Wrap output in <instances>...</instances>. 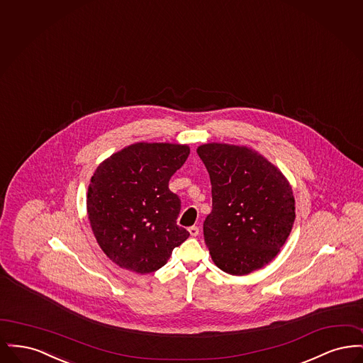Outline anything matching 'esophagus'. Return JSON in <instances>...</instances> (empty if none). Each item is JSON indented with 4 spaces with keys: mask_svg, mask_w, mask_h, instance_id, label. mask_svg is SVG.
I'll list each match as a JSON object with an SVG mask.
<instances>
[{
    "mask_svg": "<svg viewBox=\"0 0 363 363\" xmlns=\"http://www.w3.org/2000/svg\"><path fill=\"white\" fill-rule=\"evenodd\" d=\"M189 230L190 235L191 237H197L199 235V233H200V230H199V227L197 225H191L188 228Z\"/></svg>",
    "mask_w": 363,
    "mask_h": 363,
    "instance_id": "esophagus-1",
    "label": "esophagus"
}]
</instances>
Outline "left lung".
Segmentation results:
<instances>
[{"instance_id":"1","label":"left lung","mask_w":363,"mask_h":363,"mask_svg":"<svg viewBox=\"0 0 363 363\" xmlns=\"http://www.w3.org/2000/svg\"><path fill=\"white\" fill-rule=\"evenodd\" d=\"M212 185V211L203 225L213 262L247 275L275 259L295 220L293 190L257 152L211 143L197 148Z\"/></svg>"}]
</instances>
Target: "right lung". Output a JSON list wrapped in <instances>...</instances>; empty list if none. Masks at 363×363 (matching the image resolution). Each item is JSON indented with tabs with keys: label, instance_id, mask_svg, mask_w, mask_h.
I'll list each match as a JSON object with an SVG mask.
<instances>
[{
	"label": "right lung",
	"instance_id": "obj_1",
	"mask_svg": "<svg viewBox=\"0 0 363 363\" xmlns=\"http://www.w3.org/2000/svg\"><path fill=\"white\" fill-rule=\"evenodd\" d=\"M189 147L138 143L99 164L91 178L86 212L106 256L136 274H151L170 259L189 233L177 225L179 197L169 181Z\"/></svg>",
	"mask_w": 363,
	"mask_h": 363
}]
</instances>
